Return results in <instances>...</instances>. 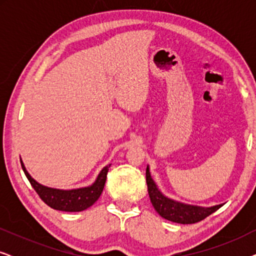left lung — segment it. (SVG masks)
Here are the masks:
<instances>
[{"instance_id": "1", "label": "left lung", "mask_w": 256, "mask_h": 256, "mask_svg": "<svg viewBox=\"0 0 256 256\" xmlns=\"http://www.w3.org/2000/svg\"><path fill=\"white\" fill-rule=\"evenodd\" d=\"M146 178L150 202H152L154 208L160 216L170 220V222L178 224H196L204 220L206 216L212 214L213 212H216L222 206L216 205L212 208H199V206L185 205L182 202H174L160 194L156 184L154 183L152 176H150L148 166H146Z\"/></svg>"}]
</instances>
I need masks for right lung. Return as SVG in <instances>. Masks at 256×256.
Returning <instances> with one entry per match:
<instances>
[{
	"instance_id": "add662e5",
	"label": "right lung",
	"mask_w": 256,
	"mask_h": 256,
	"mask_svg": "<svg viewBox=\"0 0 256 256\" xmlns=\"http://www.w3.org/2000/svg\"><path fill=\"white\" fill-rule=\"evenodd\" d=\"M20 166H22V169L26 178L29 180L30 184L32 185L34 191L37 192L45 204L52 208L58 210V211L80 212L88 208L99 199L101 192L104 188V183H106L107 174L110 164L101 170L93 185H90L88 188H76V190H57V188L43 186L30 176L26 168H24L22 160H20Z\"/></svg>"
}]
</instances>
